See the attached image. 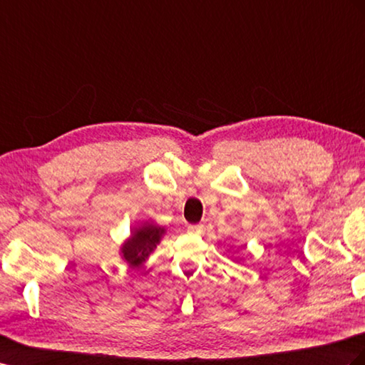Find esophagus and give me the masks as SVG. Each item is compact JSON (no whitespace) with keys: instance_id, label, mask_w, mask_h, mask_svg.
Segmentation results:
<instances>
[{"instance_id":"34e87169","label":"esophagus","mask_w":365,"mask_h":365,"mask_svg":"<svg viewBox=\"0 0 365 365\" xmlns=\"http://www.w3.org/2000/svg\"><path fill=\"white\" fill-rule=\"evenodd\" d=\"M187 232L190 235H201L204 232V225L202 224H192L187 227Z\"/></svg>"}]
</instances>
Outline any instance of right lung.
Listing matches in <instances>:
<instances>
[{"label":"right lung","instance_id":"right-lung-1","mask_svg":"<svg viewBox=\"0 0 365 365\" xmlns=\"http://www.w3.org/2000/svg\"><path fill=\"white\" fill-rule=\"evenodd\" d=\"M164 233L165 229L153 222H144L138 225V227L132 230L130 238L121 245L123 259L130 267H140L156 249V245L160 244Z\"/></svg>","mask_w":365,"mask_h":365}]
</instances>
